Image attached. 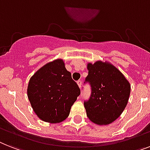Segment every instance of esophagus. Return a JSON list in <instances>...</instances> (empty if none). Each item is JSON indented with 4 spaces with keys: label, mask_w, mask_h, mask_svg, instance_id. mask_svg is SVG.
Instances as JSON below:
<instances>
[{
    "label": "esophagus",
    "mask_w": 150,
    "mask_h": 150,
    "mask_svg": "<svg viewBox=\"0 0 150 150\" xmlns=\"http://www.w3.org/2000/svg\"><path fill=\"white\" fill-rule=\"evenodd\" d=\"M77 85H78V86L80 87V89L81 88V85H82V81H81V80H78V81H77Z\"/></svg>",
    "instance_id": "34e87169"
}]
</instances>
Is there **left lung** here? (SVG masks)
<instances>
[{
    "label": "left lung",
    "mask_w": 150,
    "mask_h": 150,
    "mask_svg": "<svg viewBox=\"0 0 150 150\" xmlns=\"http://www.w3.org/2000/svg\"><path fill=\"white\" fill-rule=\"evenodd\" d=\"M86 80L92 87L90 99L84 103L86 116L95 124H110L126 108L131 86L120 70L107 60L87 64Z\"/></svg>",
    "instance_id": "8db88e82"
}]
</instances>
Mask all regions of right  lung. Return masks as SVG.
I'll use <instances>...</instances> for the list:
<instances>
[{"label":"right lung","instance_id":"obj_1","mask_svg":"<svg viewBox=\"0 0 150 150\" xmlns=\"http://www.w3.org/2000/svg\"><path fill=\"white\" fill-rule=\"evenodd\" d=\"M27 93L38 118L59 123L68 117L80 90L67 70L64 60L59 58L36 71L30 79Z\"/></svg>","mask_w":150,"mask_h":150}]
</instances>
